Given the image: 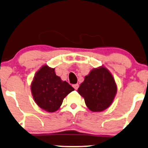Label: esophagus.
Returning a JSON list of instances; mask_svg holds the SVG:
<instances>
[{
    "instance_id": "1",
    "label": "esophagus",
    "mask_w": 148,
    "mask_h": 148,
    "mask_svg": "<svg viewBox=\"0 0 148 148\" xmlns=\"http://www.w3.org/2000/svg\"><path fill=\"white\" fill-rule=\"evenodd\" d=\"M78 87H79V85H78V84H74V85H73V87H74L76 90V89H78Z\"/></svg>"
}]
</instances>
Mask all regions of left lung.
Returning a JSON list of instances; mask_svg holds the SVG:
<instances>
[{"label":"left lung","mask_w":148,"mask_h":148,"mask_svg":"<svg viewBox=\"0 0 148 148\" xmlns=\"http://www.w3.org/2000/svg\"><path fill=\"white\" fill-rule=\"evenodd\" d=\"M113 75L104 66L93 68L78 89L86 106L93 112H101L111 105L117 93Z\"/></svg>","instance_id":"8db88e82"}]
</instances>
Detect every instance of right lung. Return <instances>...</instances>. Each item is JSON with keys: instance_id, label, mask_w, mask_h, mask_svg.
<instances>
[{"instance_id": "add662e5", "label": "right lung", "mask_w": 148, "mask_h": 148, "mask_svg": "<svg viewBox=\"0 0 148 148\" xmlns=\"http://www.w3.org/2000/svg\"><path fill=\"white\" fill-rule=\"evenodd\" d=\"M31 90L35 103L44 111L53 113L60 108L63 99L74 89L56 75L55 68L45 65L35 73Z\"/></svg>"}]
</instances>
